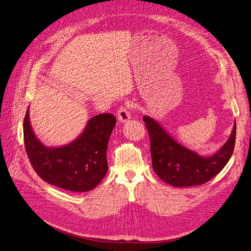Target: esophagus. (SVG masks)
<instances>
[{"label":"esophagus","instance_id":"esophagus-1","mask_svg":"<svg viewBox=\"0 0 251 251\" xmlns=\"http://www.w3.org/2000/svg\"><path fill=\"white\" fill-rule=\"evenodd\" d=\"M117 117L120 123H126L131 119V111L126 106L120 107L117 111Z\"/></svg>","mask_w":251,"mask_h":251}]
</instances>
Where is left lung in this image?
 Wrapping results in <instances>:
<instances>
[{"instance_id": "left-lung-1", "label": "left lung", "mask_w": 251, "mask_h": 251, "mask_svg": "<svg viewBox=\"0 0 251 251\" xmlns=\"http://www.w3.org/2000/svg\"><path fill=\"white\" fill-rule=\"evenodd\" d=\"M143 122L150 138L152 168L157 176L172 186L201 185L216 176L233 154L236 123L227 141L214 154L203 156L178 143L155 119L147 115Z\"/></svg>"}]
</instances>
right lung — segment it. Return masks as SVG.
<instances>
[{
	"label": "right lung",
	"mask_w": 251,
	"mask_h": 251,
	"mask_svg": "<svg viewBox=\"0 0 251 251\" xmlns=\"http://www.w3.org/2000/svg\"><path fill=\"white\" fill-rule=\"evenodd\" d=\"M115 125L114 115L98 114L71 143L47 147L35 135L27 108L24 122L25 151L36 173L47 183L74 193L88 192L108 171L106 152Z\"/></svg>",
	"instance_id": "1"
}]
</instances>
